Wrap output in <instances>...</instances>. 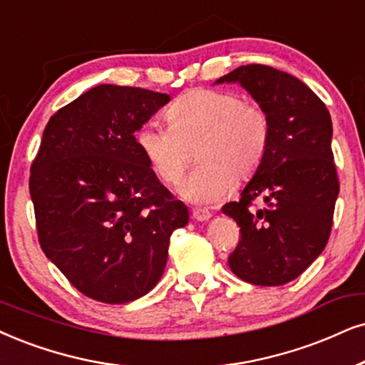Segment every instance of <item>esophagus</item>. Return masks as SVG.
I'll return each mask as SVG.
<instances>
[{"label":"esophagus","mask_w":365,"mask_h":365,"mask_svg":"<svg viewBox=\"0 0 365 365\" xmlns=\"http://www.w3.org/2000/svg\"><path fill=\"white\" fill-rule=\"evenodd\" d=\"M192 217L195 220H198V222H204V220H209L210 217H212V214L209 210H205V209H193L192 210Z\"/></svg>","instance_id":"obj_1"}]
</instances>
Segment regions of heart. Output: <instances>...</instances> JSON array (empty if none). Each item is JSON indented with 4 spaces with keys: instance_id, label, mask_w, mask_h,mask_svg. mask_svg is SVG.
Wrapping results in <instances>:
<instances>
[{
    "instance_id": "1",
    "label": "heart",
    "mask_w": 365,
    "mask_h": 365,
    "mask_svg": "<svg viewBox=\"0 0 365 365\" xmlns=\"http://www.w3.org/2000/svg\"><path fill=\"white\" fill-rule=\"evenodd\" d=\"M167 119L168 126L143 124L136 145L167 185H177L195 151L198 163L182 193L197 204H214L227 195L234 180L255 177L269 148V116L236 92L192 91L170 106Z\"/></svg>"
}]
</instances>
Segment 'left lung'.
<instances>
[{
	"mask_svg": "<svg viewBox=\"0 0 365 365\" xmlns=\"http://www.w3.org/2000/svg\"><path fill=\"white\" fill-rule=\"evenodd\" d=\"M219 82H239L271 121L264 161L241 198L222 207L241 227L229 267L251 284L289 283L322 255L334 222L340 183L329 109L297 77L261 63L237 67ZM257 197L267 207L251 211Z\"/></svg>",
	"mask_w": 365,
	"mask_h": 365,
	"instance_id": "1",
	"label": "left lung"
}]
</instances>
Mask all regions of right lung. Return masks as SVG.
I'll use <instances>...</instances> for the list:
<instances>
[{"label": "right lung", "mask_w": 365, "mask_h": 365, "mask_svg": "<svg viewBox=\"0 0 365 365\" xmlns=\"http://www.w3.org/2000/svg\"><path fill=\"white\" fill-rule=\"evenodd\" d=\"M168 94L103 84L45 126L30 170L45 256L86 297L128 303L155 288L188 210L161 185L135 133Z\"/></svg>", "instance_id": "add662e5"}]
</instances>
